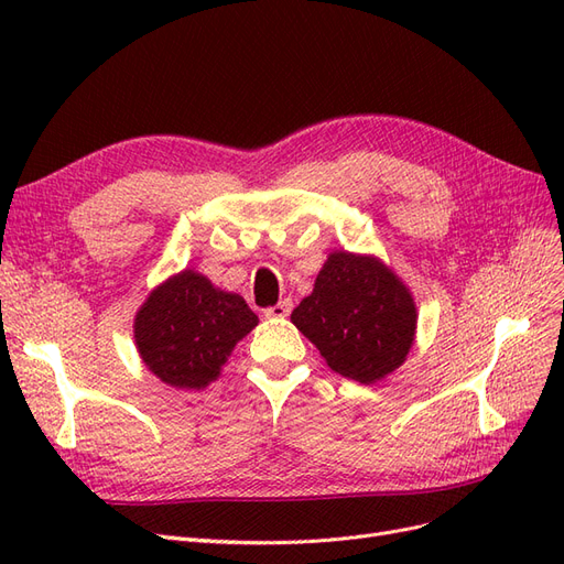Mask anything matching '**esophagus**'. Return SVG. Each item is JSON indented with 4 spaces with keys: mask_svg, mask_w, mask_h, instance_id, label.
<instances>
[{
    "mask_svg": "<svg viewBox=\"0 0 564 564\" xmlns=\"http://www.w3.org/2000/svg\"><path fill=\"white\" fill-rule=\"evenodd\" d=\"M289 313H292V299H282L280 303L270 305V308L263 311L265 317H286Z\"/></svg>",
    "mask_w": 564,
    "mask_h": 564,
    "instance_id": "esophagus-1",
    "label": "esophagus"
}]
</instances>
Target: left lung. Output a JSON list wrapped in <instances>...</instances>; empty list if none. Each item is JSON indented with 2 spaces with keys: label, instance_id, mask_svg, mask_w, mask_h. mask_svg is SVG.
<instances>
[{
  "label": "left lung",
  "instance_id": "8db88e82",
  "mask_svg": "<svg viewBox=\"0 0 564 564\" xmlns=\"http://www.w3.org/2000/svg\"><path fill=\"white\" fill-rule=\"evenodd\" d=\"M292 322L340 377L377 383L406 360L416 305L404 282L379 259L334 251Z\"/></svg>",
  "mask_w": 564,
  "mask_h": 564
}]
</instances>
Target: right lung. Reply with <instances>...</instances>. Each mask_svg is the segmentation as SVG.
I'll list each match as a JSON object with an SVG mask.
<instances>
[{
	"mask_svg": "<svg viewBox=\"0 0 564 564\" xmlns=\"http://www.w3.org/2000/svg\"><path fill=\"white\" fill-rule=\"evenodd\" d=\"M259 317L240 294L220 292L195 270L152 289L135 313L133 338L141 360L164 383L199 390L220 377L237 340Z\"/></svg>",
	"mask_w": 564,
	"mask_h": 564,
	"instance_id": "obj_1",
	"label": "right lung"
}]
</instances>
